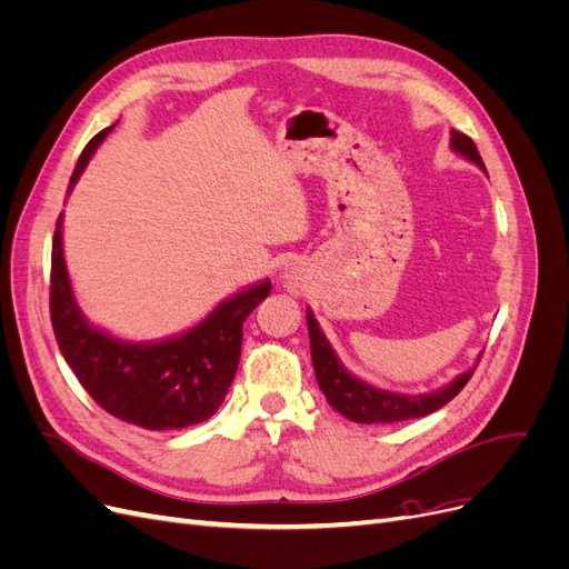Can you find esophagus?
<instances>
[{"label":"esophagus","mask_w":569,"mask_h":569,"mask_svg":"<svg viewBox=\"0 0 569 569\" xmlns=\"http://www.w3.org/2000/svg\"><path fill=\"white\" fill-rule=\"evenodd\" d=\"M282 278H284V284H287L289 289H297V287H299V280H301L295 270L282 272Z\"/></svg>","instance_id":"obj_1"}]
</instances>
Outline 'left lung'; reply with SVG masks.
I'll return each mask as SVG.
<instances>
[{
    "label": "left lung",
    "mask_w": 569,
    "mask_h": 569,
    "mask_svg": "<svg viewBox=\"0 0 569 569\" xmlns=\"http://www.w3.org/2000/svg\"><path fill=\"white\" fill-rule=\"evenodd\" d=\"M451 147L453 151L462 153L468 161L477 163L481 170H487L475 142L468 134L453 130ZM306 318H308V337H311V358H313V368L318 377V387L322 389L327 403H330L337 412H341L343 418H349L358 425L403 422L412 418H425L429 412H435L451 399H456L460 389L470 382V377L475 372V370L462 372L449 387L432 393H420V396H406V393L377 389L343 370L337 353L330 347V341L325 339L313 313L308 311Z\"/></svg>",
    "instance_id": "obj_1"
}]
</instances>
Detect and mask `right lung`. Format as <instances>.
<instances>
[{"label": "right lung", "instance_id": "add662e5", "mask_svg": "<svg viewBox=\"0 0 569 569\" xmlns=\"http://www.w3.org/2000/svg\"><path fill=\"white\" fill-rule=\"evenodd\" d=\"M111 130L113 126L97 132L82 149L68 192ZM61 218L51 242L49 316L66 363L84 391L113 418L151 432L209 420L234 380L242 325L270 295V282L222 301L180 337L157 343L120 341L97 330L80 313L63 261Z\"/></svg>", "mask_w": 569, "mask_h": 569}]
</instances>
